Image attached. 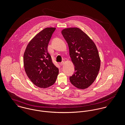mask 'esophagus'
Returning <instances> with one entry per match:
<instances>
[{
	"mask_svg": "<svg viewBox=\"0 0 125 125\" xmlns=\"http://www.w3.org/2000/svg\"><path fill=\"white\" fill-rule=\"evenodd\" d=\"M64 62H61L60 63V64L62 66V65H63L64 64Z\"/></svg>",
	"mask_w": 125,
	"mask_h": 125,
	"instance_id": "34e87169",
	"label": "esophagus"
}]
</instances>
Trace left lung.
<instances>
[{"label": "left lung", "instance_id": "obj_1", "mask_svg": "<svg viewBox=\"0 0 125 125\" xmlns=\"http://www.w3.org/2000/svg\"><path fill=\"white\" fill-rule=\"evenodd\" d=\"M66 41L74 73L70 77L72 85L86 89L95 80L100 69L101 60L97 47L92 39L80 29L67 28L62 31Z\"/></svg>", "mask_w": 125, "mask_h": 125}]
</instances>
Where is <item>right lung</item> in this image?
<instances>
[{
	"instance_id": "add662e5",
	"label": "right lung",
	"mask_w": 125,
	"mask_h": 125,
	"mask_svg": "<svg viewBox=\"0 0 125 125\" xmlns=\"http://www.w3.org/2000/svg\"><path fill=\"white\" fill-rule=\"evenodd\" d=\"M56 28L47 27L39 32L28 44L23 55L25 73L36 86L46 89L55 83L59 69L48 52L49 41Z\"/></svg>"
}]
</instances>
